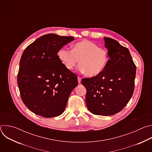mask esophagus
I'll return each instance as SVG.
<instances>
[{
  "instance_id": "34e87169",
  "label": "esophagus",
  "mask_w": 152,
  "mask_h": 152,
  "mask_svg": "<svg viewBox=\"0 0 152 152\" xmlns=\"http://www.w3.org/2000/svg\"><path fill=\"white\" fill-rule=\"evenodd\" d=\"M77 80H78V83H80V82H81V77H77Z\"/></svg>"
}]
</instances>
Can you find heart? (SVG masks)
Returning <instances> with one entry per match:
<instances>
[{"mask_svg": "<svg viewBox=\"0 0 152 152\" xmlns=\"http://www.w3.org/2000/svg\"><path fill=\"white\" fill-rule=\"evenodd\" d=\"M58 56L67 70H73L79 60V70L94 77L101 74L106 67L110 58L107 51L88 40H81L72 46V50L66 48L60 49Z\"/></svg>", "mask_w": 152, "mask_h": 152, "instance_id": "b5f03b06", "label": "heart"}]
</instances>
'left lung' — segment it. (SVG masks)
Listing matches in <instances>:
<instances>
[{"label":"left lung","mask_w":152,"mask_h":152,"mask_svg":"<svg viewBox=\"0 0 152 152\" xmlns=\"http://www.w3.org/2000/svg\"><path fill=\"white\" fill-rule=\"evenodd\" d=\"M110 60L98 76L84 78L86 104L93 114L113 115L127 104L135 87L136 66L128 49L111 38L104 37Z\"/></svg>","instance_id":"left-lung-1"}]
</instances>
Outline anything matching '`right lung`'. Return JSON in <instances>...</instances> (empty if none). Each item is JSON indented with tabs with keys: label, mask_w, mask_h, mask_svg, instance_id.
<instances>
[{
	"label": "right lung",
	"mask_w": 152,
	"mask_h": 152,
	"mask_svg": "<svg viewBox=\"0 0 152 152\" xmlns=\"http://www.w3.org/2000/svg\"><path fill=\"white\" fill-rule=\"evenodd\" d=\"M74 39L48 34L31 43L21 55L17 83L23 103L34 114L54 117L66 108L78 82L60 61L58 52Z\"/></svg>",
	"instance_id": "add662e5"
}]
</instances>
